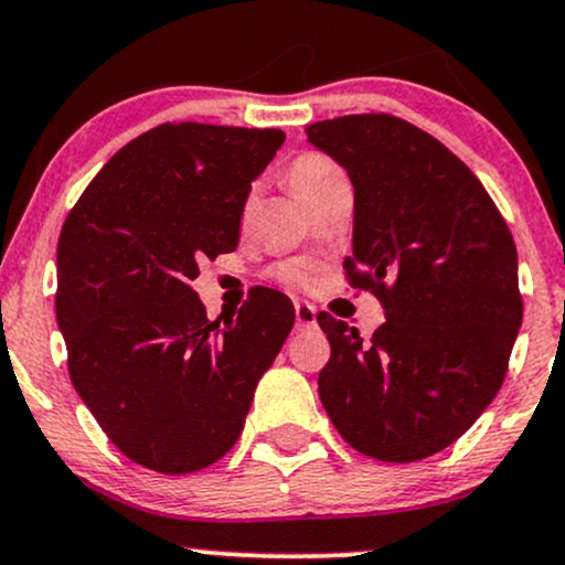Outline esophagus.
Returning <instances> with one entry per match:
<instances>
[{
  "mask_svg": "<svg viewBox=\"0 0 565 565\" xmlns=\"http://www.w3.org/2000/svg\"><path fill=\"white\" fill-rule=\"evenodd\" d=\"M295 318H297V329H312L318 323L316 318V308L310 302H297L295 305Z\"/></svg>",
  "mask_w": 565,
  "mask_h": 565,
  "instance_id": "esophagus-1",
  "label": "esophagus"
}]
</instances>
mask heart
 Returning a JSON list of instances; mask_svg holds the SVG:
<instances>
[{
  "label": "heart",
  "instance_id": "obj_1",
  "mask_svg": "<svg viewBox=\"0 0 565 565\" xmlns=\"http://www.w3.org/2000/svg\"><path fill=\"white\" fill-rule=\"evenodd\" d=\"M337 175H342V171L337 168V162L331 158H326V154H321V152H302L300 158L291 160V166L287 171L291 192L300 196V200L302 196H308L312 189L321 186V183H326L329 179H337ZM281 276L289 278V281H295V284L308 281V274H305L302 268H297V265L284 268Z\"/></svg>",
  "mask_w": 565,
  "mask_h": 565
}]
</instances>
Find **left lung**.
<instances>
[{
	"label": "left lung",
	"mask_w": 565,
	"mask_h": 565,
	"mask_svg": "<svg viewBox=\"0 0 565 565\" xmlns=\"http://www.w3.org/2000/svg\"><path fill=\"white\" fill-rule=\"evenodd\" d=\"M305 131L350 175L344 268L386 318L363 342L318 316L331 344L321 403L358 452L429 458L471 429L505 379L523 318L513 236L466 162L420 128L373 113Z\"/></svg>",
	"instance_id": "1"
}]
</instances>
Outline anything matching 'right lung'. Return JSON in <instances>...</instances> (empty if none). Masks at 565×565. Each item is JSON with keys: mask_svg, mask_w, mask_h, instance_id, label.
I'll return each instance as SVG.
<instances>
[{"mask_svg": "<svg viewBox=\"0 0 565 565\" xmlns=\"http://www.w3.org/2000/svg\"><path fill=\"white\" fill-rule=\"evenodd\" d=\"M278 128L166 124L94 175L57 244V326L78 397L126 458L192 473L239 439L255 386L295 326L281 291L257 287L210 321L192 281L234 253L253 181Z\"/></svg>", "mask_w": 565, "mask_h": 565, "instance_id": "right-lung-1", "label": "right lung"}]
</instances>
